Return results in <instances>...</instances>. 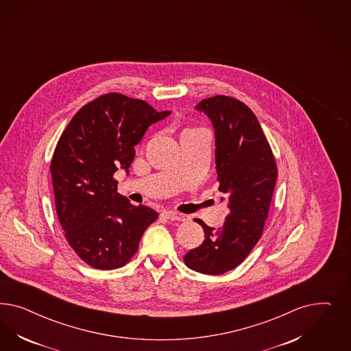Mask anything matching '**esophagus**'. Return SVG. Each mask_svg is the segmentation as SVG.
<instances>
[{"label": "esophagus", "mask_w": 351, "mask_h": 351, "mask_svg": "<svg viewBox=\"0 0 351 351\" xmlns=\"http://www.w3.org/2000/svg\"><path fill=\"white\" fill-rule=\"evenodd\" d=\"M160 215H162V217H165V219H167V220H181V219H182V216H181L180 213L170 211V210H163Z\"/></svg>", "instance_id": "1"}]
</instances>
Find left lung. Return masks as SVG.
Here are the masks:
<instances>
[{"instance_id": "left-lung-1", "label": "left lung", "mask_w": 351, "mask_h": 351, "mask_svg": "<svg viewBox=\"0 0 351 351\" xmlns=\"http://www.w3.org/2000/svg\"><path fill=\"white\" fill-rule=\"evenodd\" d=\"M195 109L213 122L219 191L230 213L217 230L197 220L204 241L184 261L194 271L219 276L239 265L261 238L278 170L263 128L242 101L216 95L199 101Z\"/></svg>"}]
</instances>
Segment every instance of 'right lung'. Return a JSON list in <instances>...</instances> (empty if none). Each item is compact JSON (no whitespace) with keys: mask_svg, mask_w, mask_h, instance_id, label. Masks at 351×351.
Listing matches in <instances>:
<instances>
[{"mask_svg":"<svg viewBox=\"0 0 351 351\" xmlns=\"http://www.w3.org/2000/svg\"><path fill=\"white\" fill-rule=\"evenodd\" d=\"M170 110L110 93L82 106L64 130L50 165L58 219L68 245L87 265L110 270L128 264L158 213L117 193L118 169L128 173L150 125Z\"/></svg>","mask_w":351,"mask_h":351,"instance_id":"add662e5","label":"right lung"}]
</instances>
